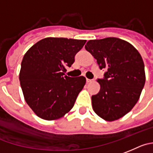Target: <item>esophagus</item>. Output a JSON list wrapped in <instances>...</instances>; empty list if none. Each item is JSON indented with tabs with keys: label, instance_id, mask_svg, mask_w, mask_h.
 <instances>
[{
	"label": "esophagus",
	"instance_id": "34e87169",
	"mask_svg": "<svg viewBox=\"0 0 153 153\" xmlns=\"http://www.w3.org/2000/svg\"><path fill=\"white\" fill-rule=\"evenodd\" d=\"M86 81H87V83H89V82H91V81H92V79H89V78H87Z\"/></svg>",
	"mask_w": 153,
	"mask_h": 153
}]
</instances>
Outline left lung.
Segmentation results:
<instances>
[{
    "label": "left lung",
    "instance_id": "1",
    "mask_svg": "<svg viewBox=\"0 0 153 153\" xmlns=\"http://www.w3.org/2000/svg\"><path fill=\"white\" fill-rule=\"evenodd\" d=\"M85 49L106 71L97 80L100 90L91 97L93 109L108 122L122 118L137 102L145 85L140 54L132 44L117 38L90 40Z\"/></svg>",
    "mask_w": 153,
    "mask_h": 153
}]
</instances>
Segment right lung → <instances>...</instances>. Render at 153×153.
<instances>
[{
  "instance_id": "add662e5",
  "label": "right lung",
  "mask_w": 153,
  "mask_h": 153,
  "mask_svg": "<svg viewBox=\"0 0 153 153\" xmlns=\"http://www.w3.org/2000/svg\"><path fill=\"white\" fill-rule=\"evenodd\" d=\"M86 40L46 38L34 44L24 55L19 81L24 98L39 118L56 120L74 106L86 78H71L62 72L75 61Z\"/></svg>"
}]
</instances>
